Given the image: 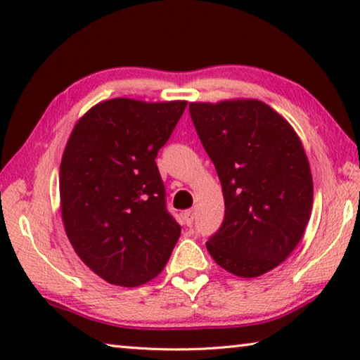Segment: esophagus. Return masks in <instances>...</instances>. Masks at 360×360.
Masks as SVG:
<instances>
[{
    "mask_svg": "<svg viewBox=\"0 0 360 360\" xmlns=\"http://www.w3.org/2000/svg\"><path fill=\"white\" fill-rule=\"evenodd\" d=\"M193 221H195V211L193 210L186 211L184 212V222H186L187 227H191V225L193 224Z\"/></svg>",
    "mask_w": 360,
    "mask_h": 360,
    "instance_id": "1",
    "label": "esophagus"
}]
</instances>
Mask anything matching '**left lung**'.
Here are the masks:
<instances>
[{"label":"left lung","instance_id":"obj_1","mask_svg":"<svg viewBox=\"0 0 360 360\" xmlns=\"http://www.w3.org/2000/svg\"><path fill=\"white\" fill-rule=\"evenodd\" d=\"M188 111L225 203L206 249L231 275H265L289 257L311 216L313 176L300 138L260 100L192 101Z\"/></svg>","mask_w":360,"mask_h":360}]
</instances>
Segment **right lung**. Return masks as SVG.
<instances>
[{"label": "right lung", "instance_id": "1", "mask_svg": "<svg viewBox=\"0 0 360 360\" xmlns=\"http://www.w3.org/2000/svg\"><path fill=\"white\" fill-rule=\"evenodd\" d=\"M187 101H101L76 122L60 163L71 246L106 283L138 288L165 268L181 227L165 206L158 149Z\"/></svg>", "mask_w": 360, "mask_h": 360}]
</instances>
